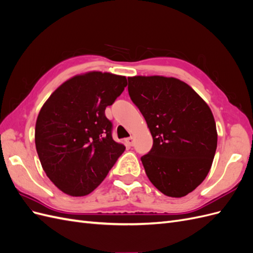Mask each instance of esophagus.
I'll list each match as a JSON object with an SVG mask.
<instances>
[{
	"label": "esophagus",
	"instance_id": "esophagus-1",
	"mask_svg": "<svg viewBox=\"0 0 253 253\" xmlns=\"http://www.w3.org/2000/svg\"><path fill=\"white\" fill-rule=\"evenodd\" d=\"M126 143L127 144V145H129V147H132V145L134 144V141H135V138L133 136H131V137H127V138H126Z\"/></svg>",
	"mask_w": 253,
	"mask_h": 253
}]
</instances>
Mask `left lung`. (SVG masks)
Returning <instances> with one entry per match:
<instances>
[{"mask_svg":"<svg viewBox=\"0 0 253 253\" xmlns=\"http://www.w3.org/2000/svg\"><path fill=\"white\" fill-rule=\"evenodd\" d=\"M128 95L153 137L141 163L150 181L170 197L195 190L208 175L217 131L209 105L186 82L164 76L128 77Z\"/></svg>","mask_w":253,"mask_h":253,"instance_id":"1","label":"left lung"}]
</instances>
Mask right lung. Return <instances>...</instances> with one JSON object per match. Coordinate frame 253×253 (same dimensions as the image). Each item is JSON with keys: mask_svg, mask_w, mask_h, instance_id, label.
I'll use <instances>...</instances> for the list:
<instances>
[{"mask_svg": "<svg viewBox=\"0 0 253 253\" xmlns=\"http://www.w3.org/2000/svg\"><path fill=\"white\" fill-rule=\"evenodd\" d=\"M126 84V76L87 72L63 82L43 104L36 121V149L44 172L63 193L89 194L125 152L113 139L104 111Z\"/></svg>", "mask_w": 253, "mask_h": 253, "instance_id": "1", "label": "right lung"}]
</instances>
